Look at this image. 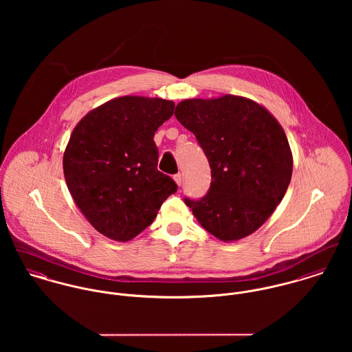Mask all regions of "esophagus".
<instances>
[{"instance_id": "34e87169", "label": "esophagus", "mask_w": 352, "mask_h": 352, "mask_svg": "<svg viewBox=\"0 0 352 352\" xmlns=\"http://www.w3.org/2000/svg\"><path fill=\"white\" fill-rule=\"evenodd\" d=\"M173 179H175L176 184H177L179 187L183 184V175H182V173H177V175H175V176H173Z\"/></svg>"}]
</instances>
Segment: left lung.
Instances as JSON below:
<instances>
[{
	"instance_id": "left-lung-1",
	"label": "left lung",
	"mask_w": 352,
	"mask_h": 352,
	"mask_svg": "<svg viewBox=\"0 0 352 352\" xmlns=\"http://www.w3.org/2000/svg\"><path fill=\"white\" fill-rule=\"evenodd\" d=\"M176 119L204 151L211 183L201 199L184 198L201 226L222 241L252 234L282 201L293 157L276 119L254 101L226 95L176 105Z\"/></svg>"
}]
</instances>
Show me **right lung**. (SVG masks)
<instances>
[{"instance_id": "right-lung-1", "label": "right lung", "mask_w": 352, "mask_h": 352, "mask_svg": "<svg viewBox=\"0 0 352 352\" xmlns=\"http://www.w3.org/2000/svg\"><path fill=\"white\" fill-rule=\"evenodd\" d=\"M173 109V101L124 96L91 111L73 130L63 154L65 180L81 212L108 239L138 236L177 191L157 169L153 140Z\"/></svg>"}]
</instances>
